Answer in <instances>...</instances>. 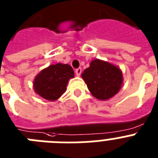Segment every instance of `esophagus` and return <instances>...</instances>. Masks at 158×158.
<instances>
[{
    "instance_id": "obj_1",
    "label": "esophagus",
    "mask_w": 158,
    "mask_h": 158,
    "mask_svg": "<svg viewBox=\"0 0 158 158\" xmlns=\"http://www.w3.org/2000/svg\"><path fill=\"white\" fill-rule=\"evenodd\" d=\"M82 73V69L81 68H78L75 70V74H76V75L78 77L80 76V75H81Z\"/></svg>"
}]
</instances>
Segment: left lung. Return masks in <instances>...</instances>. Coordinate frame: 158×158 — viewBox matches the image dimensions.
I'll list each match as a JSON object with an SVG mask.
<instances>
[{"mask_svg":"<svg viewBox=\"0 0 158 158\" xmlns=\"http://www.w3.org/2000/svg\"><path fill=\"white\" fill-rule=\"evenodd\" d=\"M81 76L91 95L99 100H107L115 96L124 81L120 67L98 59L91 61L90 67L83 71Z\"/></svg>","mask_w":158,"mask_h":158,"instance_id":"8db88e82","label":"left lung"}]
</instances>
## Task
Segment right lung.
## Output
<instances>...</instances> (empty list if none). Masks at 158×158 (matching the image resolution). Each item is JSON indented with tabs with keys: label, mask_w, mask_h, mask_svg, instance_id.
Listing matches in <instances>:
<instances>
[{
	"label": "right lung",
	"mask_w": 158,
	"mask_h": 158,
	"mask_svg": "<svg viewBox=\"0 0 158 158\" xmlns=\"http://www.w3.org/2000/svg\"><path fill=\"white\" fill-rule=\"evenodd\" d=\"M74 77L75 73L70 65H50L35 76L33 83L34 90L43 99L55 101L66 91L68 81Z\"/></svg>",
	"instance_id": "right-lung-1"
}]
</instances>
